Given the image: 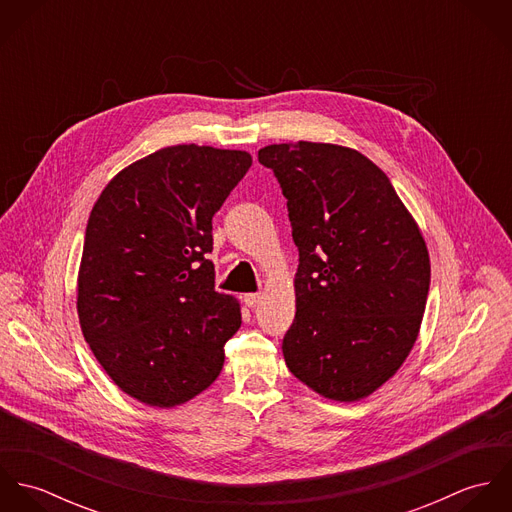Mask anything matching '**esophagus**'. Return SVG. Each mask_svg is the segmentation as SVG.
<instances>
[{"mask_svg":"<svg viewBox=\"0 0 512 512\" xmlns=\"http://www.w3.org/2000/svg\"><path fill=\"white\" fill-rule=\"evenodd\" d=\"M242 301L248 305V307H256L260 301H262V293H246L242 297Z\"/></svg>","mask_w":512,"mask_h":512,"instance_id":"esophagus-1","label":"esophagus"}]
</instances>
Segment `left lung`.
<instances>
[{
	"label": "left lung",
	"mask_w": 512,
	"mask_h": 512,
	"mask_svg": "<svg viewBox=\"0 0 512 512\" xmlns=\"http://www.w3.org/2000/svg\"><path fill=\"white\" fill-rule=\"evenodd\" d=\"M258 161L280 181L299 250L286 365L323 398L363 400L418 339L430 290L422 230L386 173L357 149L274 144Z\"/></svg>",
	"instance_id": "obj_1"
}]
</instances>
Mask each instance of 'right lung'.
Instances as JSON below:
<instances>
[{"instance_id": "add662e5", "label": "right lung", "mask_w": 512, "mask_h": 512, "mask_svg": "<svg viewBox=\"0 0 512 512\" xmlns=\"http://www.w3.org/2000/svg\"><path fill=\"white\" fill-rule=\"evenodd\" d=\"M240 149L171 146L122 169L86 224L76 280L84 341L114 384L155 408L207 390L242 323L215 290L213 217L246 175Z\"/></svg>"}]
</instances>
